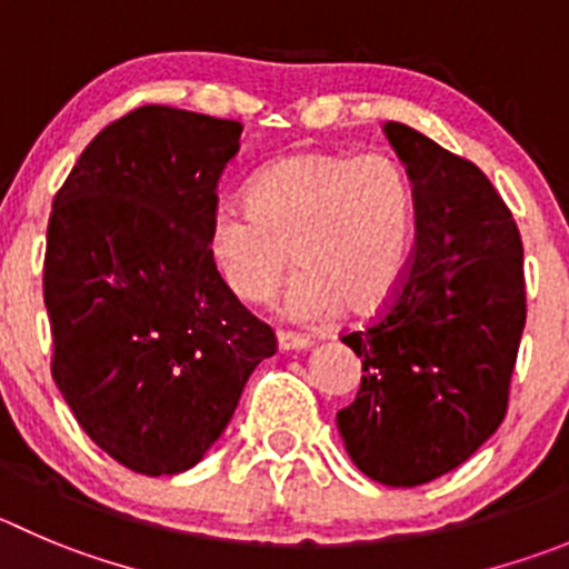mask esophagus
<instances>
[{
    "label": "esophagus",
    "instance_id": "34e87169",
    "mask_svg": "<svg viewBox=\"0 0 569 569\" xmlns=\"http://www.w3.org/2000/svg\"><path fill=\"white\" fill-rule=\"evenodd\" d=\"M278 348L280 350H306V348H311V339L300 337V333L278 331Z\"/></svg>",
    "mask_w": 569,
    "mask_h": 569
}]
</instances>
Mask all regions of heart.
Segmentation results:
<instances>
[{"mask_svg": "<svg viewBox=\"0 0 569 569\" xmlns=\"http://www.w3.org/2000/svg\"><path fill=\"white\" fill-rule=\"evenodd\" d=\"M416 247V190L385 151H302L267 164L249 201H224L210 249L232 295L263 302L297 260L283 309L297 322L331 320L350 302L373 311L405 280Z\"/></svg>", "mask_w": 569, "mask_h": 569, "instance_id": "1", "label": "heart"}]
</instances>
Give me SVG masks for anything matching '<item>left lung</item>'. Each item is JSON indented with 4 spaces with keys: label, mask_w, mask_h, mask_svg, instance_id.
Returning <instances> with one entry per match:
<instances>
[{
    "label": "left lung",
    "mask_w": 569,
    "mask_h": 569,
    "mask_svg": "<svg viewBox=\"0 0 569 569\" xmlns=\"http://www.w3.org/2000/svg\"><path fill=\"white\" fill-rule=\"evenodd\" d=\"M416 190V247L396 295L342 342L362 387L337 412L350 460L376 482L423 486L497 432L522 339V236L469 159L387 123Z\"/></svg>",
    "instance_id": "obj_1"
}]
</instances>
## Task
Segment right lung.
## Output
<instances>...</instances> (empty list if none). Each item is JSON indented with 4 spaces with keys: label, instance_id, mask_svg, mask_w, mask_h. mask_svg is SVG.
Returning <instances> with one entry per match:
<instances>
[{
    "label": "right lung",
    "instance_id": "1",
    "mask_svg": "<svg viewBox=\"0 0 569 569\" xmlns=\"http://www.w3.org/2000/svg\"><path fill=\"white\" fill-rule=\"evenodd\" d=\"M238 137L236 120L140 106L83 148L52 199V379L83 432L137 475L199 463L278 350L210 249Z\"/></svg>",
    "mask_w": 569,
    "mask_h": 569
}]
</instances>
